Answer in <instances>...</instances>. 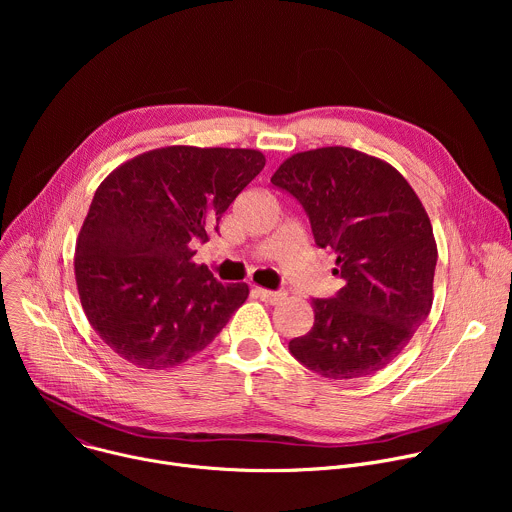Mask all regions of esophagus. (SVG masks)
Instances as JSON below:
<instances>
[{"label": "esophagus", "mask_w": 512, "mask_h": 512, "mask_svg": "<svg viewBox=\"0 0 512 512\" xmlns=\"http://www.w3.org/2000/svg\"><path fill=\"white\" fill-rule=\"evenodd\" d=\"M255 291V296L261 300V302H265V304H279V302H283L285 300V294L283 291H271V289H265V287H255L253 289Z\"/></svg>", "instance_id": "1"}]
</instances>
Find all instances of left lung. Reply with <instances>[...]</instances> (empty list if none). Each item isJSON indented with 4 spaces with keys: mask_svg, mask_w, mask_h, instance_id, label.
<instances>
[{
    "mask_svg": "<svg viewBox=\"0 0 512 512\" xmlns=\"http://www.w3.org/2000/svg\"><path fill=\"white\" fill-rule=\"evenodd\" d=\"M271 182L300 200L346 281L336 298L312 300L314 326L291 354L326 379L381 371L433 302L437 245L421 200L391 164L342 145L289 156Z\"/></svg>",
    "mask_w": 512,
    "mask_h": 512,
    "instance_id": "1",
    "label": "left lung"
}]
</instances>
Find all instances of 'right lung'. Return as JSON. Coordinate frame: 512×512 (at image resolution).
Instances as JSON below:
<instances>
[{
    "label": "right lung",
    "mask_w": 512,
    "mask_h": 512,
    "mask_svg": "<svg viewBox=\"0 0 512 512\" xmlns=\"http://www.w3.org/2000/svg\"><path fill=\"white\" fill-rule=\"evenodd\" d=\"M245 148L168 145L117 166L97 188L75 249L81 306L123 360L164 371L206 348L249 296L194 263L192 243L263 170Z\"/></svg>",
    "instance_id": "right-lung-1"
}]
</instances>
